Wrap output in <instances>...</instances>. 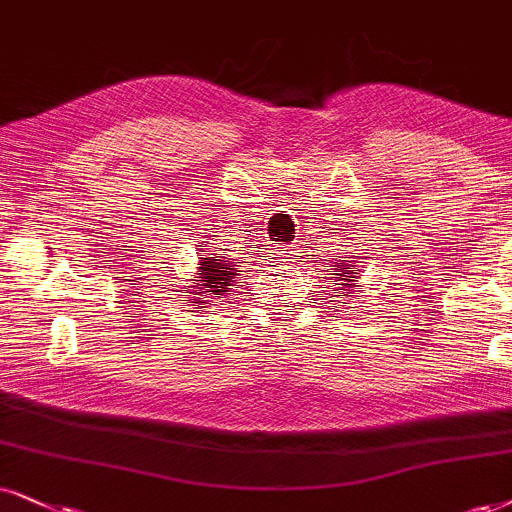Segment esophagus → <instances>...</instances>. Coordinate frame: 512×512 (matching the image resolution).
Returning a JSON list of instances; mask_svg holds the SVG:
<instances>
[{"label":"esophagus","instance_id":"34e87169","mask_svg":"<svg viewBox=\"0 0 512 512\" xmlns=\"http://www.w3.org/2000/svg\"><path fill=\"white\" fill-rule=\"evenodd\" d=\"M293 255H295V250L290 248V245H278V248H276V257L281 262H290V260H293Z\"/></svg>","mask_w":512,"mask_h":512}]
</instances>
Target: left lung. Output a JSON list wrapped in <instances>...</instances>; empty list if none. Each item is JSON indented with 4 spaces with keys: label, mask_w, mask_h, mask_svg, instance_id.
I'll return each mask as SVG.
<instances>
[{
    "label": "left lung",
    "mask_w": 512,
    "mask_h": 512,
    "mask_svg": "<svg viewBox=\"0 0 512 512\" xmlns=\"http://www.w3.org/2000/svg\"><path fill=\"white\" fill-rule=\"evenodd\" d=\"M335 267L340 269L338 274L333 276L335 281H338V283H335V286H338V290H340L342 295L352 297V295H349V290L354 288V278H357L354 274H357V271H359V269H357V264H354V262H347V260H340V262H335ZM345 304H347V302H345Z\"/></svg>",
    "instance_id": "8db88e82"
}]
</instances>
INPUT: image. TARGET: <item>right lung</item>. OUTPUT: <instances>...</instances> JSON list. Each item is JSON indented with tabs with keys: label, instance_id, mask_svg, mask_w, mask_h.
Masks as SVG:
<instances>
[{
	"label": "right lung",
	"instance_id": "add662e5",
	"mask_svg": "<svg viewBox=\"0 0 512 512\" xmlns=\"http://www.w3.org/2000/svg\"><path fill=\"white\" fill-rule=\"evenodd\" d=\"M200 274L193 278V281H198L196 286L191 288H198V297H196V309H203L200 304H210L219 300L222 295H229L231 288L234 286V278L236 274V262H229V257H200V267H198Z\"/></svg>",
	"mask_w": 512,
	"mask_h": 512
}]
</instances>
